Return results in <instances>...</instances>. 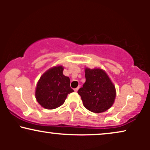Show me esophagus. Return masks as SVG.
<instances>
[{"instance_id": "34e87169", "label": "esophagus", "mask_w": 150, "mask_h": 150, "mask_svg": "<svg viewBox=\"0 0 150 150\" xmlns=\"http://www.w3.org/2000/svg\"><path fill=\"white\" fill-rule=\"evenodd\" d=\"M78 89H79V87H77V88H75V89H74V91H75V92H77V91H78Z\"/></svg>"}]
</instances>
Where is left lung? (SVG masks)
<instances>
[{"label":"left lung","instance_id":"8db88e82","mask_svg":"<svg viewBox=\"0 0 150 150\" xmlns=\"http://www.w3.org/2000/svg\"><path fill=\"white\" fill-rule=\"evenodd\" d=\"M85 72L86 82L77 92L84 106L92 112H104L114 103L115 86L104 70L86 68Z\"/></svg>","mask_w":150,"mask_h":150}]
</instances>
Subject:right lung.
<instances>
[{
	"label": "right lung",
	"mask_w": 150,
	"mask_h": 150,
	"mask_svg": "<svg viewBox=\"0 0 150 150\" xmlns=\"http://www.w3.org/2000/svg\"><path fill=\"white\" fill-rule=\"evenodd\" d=\"M62 65L46 71L38 81L35 96L39 104L46 109H54L65 102L68 94L74 92L70 87V78L63 74Z\"/></svg>",
	"instance_id": "right-lung-1"
}]
</instances>
